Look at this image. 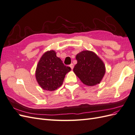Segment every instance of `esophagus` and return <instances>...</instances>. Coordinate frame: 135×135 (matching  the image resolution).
Returning a JSON list of instances; mask_svg holds the SVG:
<instances>
[{
  "label": "esophagus",
  "mask_w": 135,
  "mask_h": 135,
  "mask_svg": "<svg viewBox=\"0 0 135 135\" xmlns=\"http://www.w3.org/2000/svg\"><path fill=\"white\" fill-rule=\"evenodd\" d=\"M70 68L71 69L73 70V68H74V65H73V64H70Z\"/></svg>",
  "instance_id": "34e87169"
}]
</instances>
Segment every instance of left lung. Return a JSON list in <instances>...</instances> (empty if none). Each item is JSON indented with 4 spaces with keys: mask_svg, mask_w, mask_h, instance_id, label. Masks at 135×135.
I'll use <instances>...</instances> for the list:
<instances>
[{
    "mask_svg": "<svg viewBox=\"0 0 135 135\" xmlns=\"http://www.w3.org/2000/svg\"><path fill=\"white\" fill-rule=\"evenodd\" d=\"M77 64L73 71L82 83L92 86L100 84L105 73V66L101 59L93 51L84 50L75 57Z\"/></svg>",
    "mask_w": 135,
    "mask_h": 135,
    "instance_id": "8db88e82",
    "label": "left lung"
}]
</instances>
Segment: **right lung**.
Segmentation results:
<instances>
[{"label":"right lung","mask_w":135,"mask_h":135,"mask_svg":"<svg viewBox=\"0 0 135 135\" xmlns=\"http://www.w3.org/2000/svg\"><path fill=\"white\" fill-rule=\"evenodd\" d=\"M71 70L64 65L56 52L47 51L39 60L35 70L37 83L44 90L54 91L63 84L65 75Z\"/></svg>","instance_id":"1"}]
</instances>
